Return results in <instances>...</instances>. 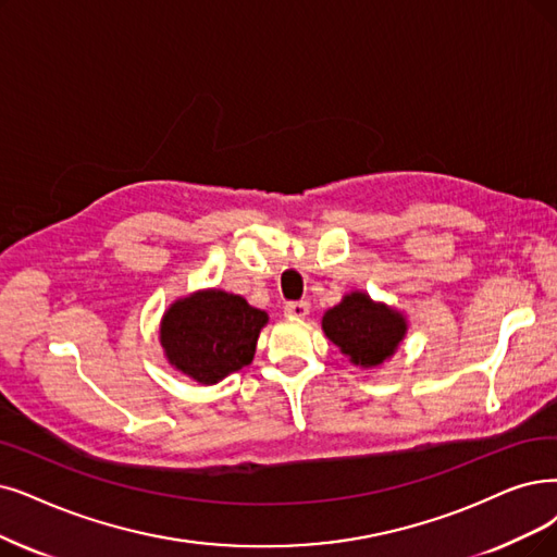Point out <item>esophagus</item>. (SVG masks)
<instances>
[{
    "instance_id": "esophagus-1",
    "label": "esophagus",
    "mask_w": 557,
    "mask_h": 557,
    "mask_svg": "<svg viewBox=\"0 0 557 557\" xmlns=\"http://www.w3.org/2000/svg\"><path fill=\"white\" fill-rule=\"evenodd\" d=\"M308 310H310L308 301H290V304H285L283 313H285V318H290V320H304L308 315Z\"/></svg>"
}]
</instances>
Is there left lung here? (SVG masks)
<instances>
[{
    "instance_id": "1",
    "label": "left lung",
    "mask_w": 557,
    "mask_h": 557,
    "mask_svg": "<svg viewBox=\"0 0 557 557\" xmlns=\"http://www.w3.org/2000/svg\"><path fill=\"white\" fill-rule=\"evenodd\" d=\"M322 331L351 366L372 370L393 359L407 338L409 320L403 310L374 301L363 290H351L326 310Z\"/></svg>"
}]
</instances>
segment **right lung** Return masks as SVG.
I'll list each match as a JSON object with an SVG mask.
<instances>
[{
  "label": "right lung",
  "instance_id": "right-lung-1",
  "mask_svg": "<svg viewBox=\"0 0 557 557\" xmlns=\"http://www.w3.org/2000/svg\"><path fill=\"white\" fill-rule=\"evenodd\" d=\"M270 315L247 299L206 287L175 299L160 322L166 363L191 382L214 386L253 361Z\"/></svg>",
  "mask_w": 557,
  "mask_h": 557
}]
</instances>
